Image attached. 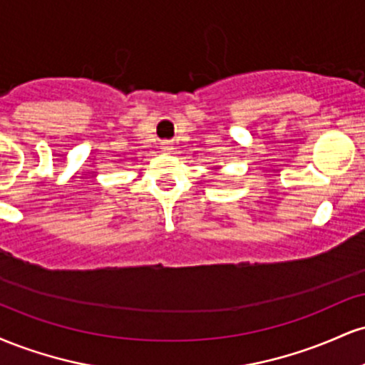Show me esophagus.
<instances>
[{
    "mask_svg": "<svg viewBox=\"0 0 365 365\" xmlns=\"http://www.w3.org/2000/svg\"><path fill=\"white\" fill-rule=\"evenodd\" d=\"M163 149H165V150H170V149H171L170 142H163Z\"/></svg>",
    "mask_w": 365,
    "mask_h": 365,
    "instance_id": "obj_1",
    "label": "esophagus"
}]
</instances>
